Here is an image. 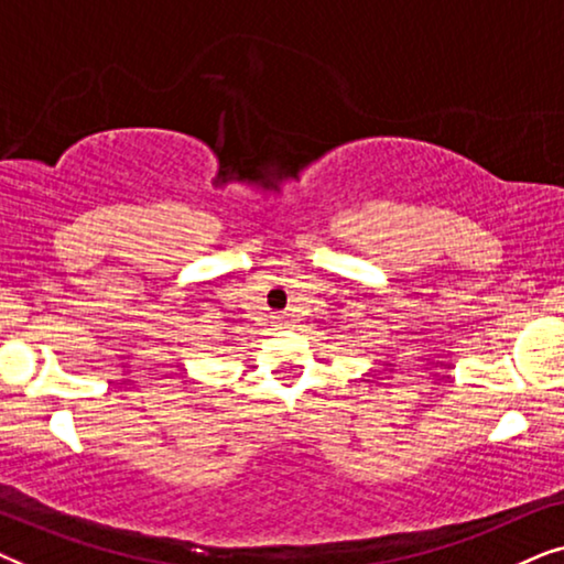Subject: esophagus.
Returning <instances> with one entry per match:
<instances>
[{"mask_svg":"<svg viewBox=\"0 0 564 564\" xmlns=\"http://www.w3.org/2000/svg\"><path fill=\"white\" fill-rule=\"evenodd\" d=\"M274 323H280V326H282V323H284V315H276V321Z\"/></svg>","mask_w":564,"mask_h":564,"instance_id":"obj_1","label":"esophagus"}]
</instances>
